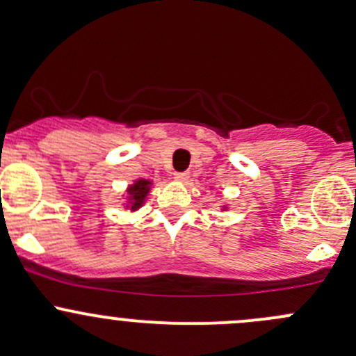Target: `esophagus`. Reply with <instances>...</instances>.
Returning <instances> with one entry per match:
<instances>
[{"instance_id": "1", "label": "esophagus", "mask_w": 356, "mask_h": 356, "mask_svg": "<svg viewBox=\"0 0 356 356\" xmlns=\"http://www.w3.org/2000/svg\"><path fill=\"white\" fill-rule=\"evenodd\" d=\"M174 179L177 182H182V184H184V182L189 181V174L188 172H177V174L174 175Z\"/></svg>"}]
</instances>
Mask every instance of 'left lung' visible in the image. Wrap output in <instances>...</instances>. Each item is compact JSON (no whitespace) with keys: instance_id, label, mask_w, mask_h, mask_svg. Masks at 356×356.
Wrapping results in <instances>:
<instances>
[{"instance_id":"obj_1","label":"left lung","mask_w":356,"mask_h":356,"mask_svg":"<svg viewBox=\"0 0 356 356\" xmlns=\"http://www.w3.org/2000/svg\"><path fill=\"white\" fill-rule=\"evenodd\" d=\"M220 209H222V211H227V209H228V204H227V203H223L222 207H220Z\"/></svg>"}]
</instances>
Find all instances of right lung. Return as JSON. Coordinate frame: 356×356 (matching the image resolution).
Segmentation results:
<instances>
[{"label":"right lung","mask_w":356,"mask_h":356,"mask_svg":"<svg viewBox=\"0 0 356 356\" xmlns=\"http://www.w3.org/2000/svg\"><path fill=\"white\" fill-rule=\"evenodd\" d=\"M152 179H134L131 184H128L124 193H122V208L131 213H136L138 209L143 208L147 196L149 194V191H152Z\"/></svg>","instance_id":"right-lung-1"}]
</instances>
